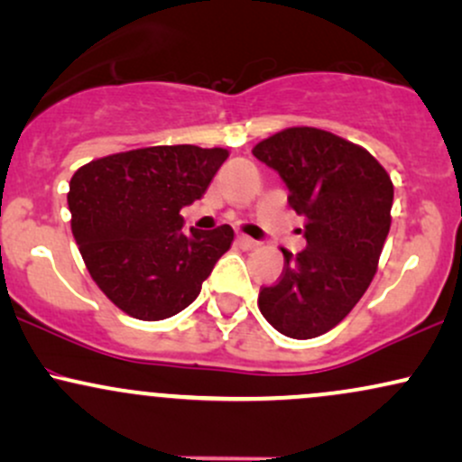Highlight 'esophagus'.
Masks as SVG:
<instances>
[{
  "label": "esophagus",
  "mask_w": 462,
  "mask_h": 462,
  "mask_svg": "<svg viewBox=\"0 0 462 462\" xmlns=\"http://www.w3.org/2000/svg\"><path fill=\"white\" fill-rule=\"evenodd\" d=\"M236 243H238V245H241L243 249L256 247V241H254L252 236H245V235H238V236H236Z\"/></svg>",
  "instance_id": "esophagus-1"
}]
</instances>
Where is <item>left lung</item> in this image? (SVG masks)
Masks as SVG:
<instances>
[{"label": "left lung", "mask_w": 462, "mask_h": 462, "mask_svg": "<svg viewBox=\"0 0 462 462\" xmlns=\"http://www.w3.org/2000/svg\"><path fill=\"white\" fill-rule=\"evenodd\" d=\"M289 187L306 217V247L284 254L280 280L263 286L258 309L278 332L315 338L358 304L378 269L391 227L393 182L365 147L332 132L286 128L252 150Z\"/></svg>", "instance_id": "1"}]
</instances>
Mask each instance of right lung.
<instances>
[{"label":"right lung","instance_id":"obj_1","mask_svg":"<svg viewBox=\"0 0 462 462\" xmlns=\"http://www.w3.org/2000/svg\"><path fill=\"white\" fill-rule=\"evenodd\" d=\"M226 158L224 147L156 145L97 158L73 173V238L95 284L125 315H178L230 249V226L184 235L180 215L206 193Z\"/></svg>","mask_w":462,"mask_h":462}]
</instances>
